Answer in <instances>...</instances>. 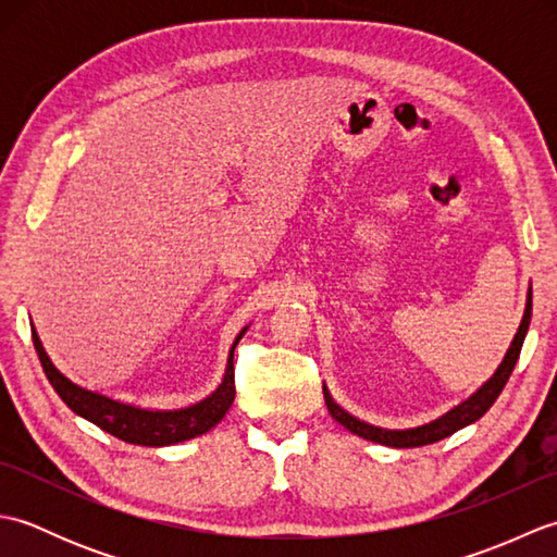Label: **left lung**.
Instances as JSON below:
<instances>
[{"label": "left lung", "instance_id": "1", "mask_svg": "<svg viewBox=\"0 0 557 557\" xmlns=\"http://www.w3.org/2000/svg\"><path fill=\"white\" fill-rule=\"evenodd\" d=\"M529 321H531V287H529V299H527V309H524L522 323H519V330H517V335L512 339V345H510V349H507L503 363L498 366V371L493 373L491 381L483 385L479 393L471 395L467 401H461L459 407H455L453 411H447L445 417L435 419V421L425 423V425H419V429L387 431V429H377V425H371V423H363L357 417H351V413H347L339 405H335L333 397H330V393H327V387H323L327 411L333 413L335 421H339L354 435L366 437V441L387 445V447H421V445H431V443L443 441V437L453 435L455 431L465 429V425L481 419L483 413H486L493 407V401L498 399V395L503 393L505 383L510 381L512 369H515V363L519 359V351H522V345H524Z\"/></svg>", "mask_w": 557, "mask_h": 557}]
</instances>
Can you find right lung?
Listing matches in <instances>:
<instances>
[{
	"mask_svg": "<svg viewBox=\"0 0 557 557\" xmlns=\"http://www.w3.org/2000/svg\"><path fill=\"white\" fill-rule=\"evenodd\" d=\"M244 333L246 330H242V335ZM242 335L236 337V342L242 339ZM236 342L230 351L227 371H224V377L215 393L186 409L150 411V409L124 405V401H116L98 393H90V389L71 383L64 373H59V369L50 361V357H47L38 333L33 330V345H35V351H38L42 371L47 375V381H50V385L54 387V393L64 399V405L74 413H78V417L96 423L98 429L120 437V441L146 445V447H162V445L191 441V437L208 433L212 425L222 421V417L232 407L234 395H236L234 389Z\"/></svg>",
	"mask_w": 557,
	"mask_h": 557,
	"instance_id": "1",
	"label": "right lung"
}]
</instances>
